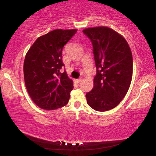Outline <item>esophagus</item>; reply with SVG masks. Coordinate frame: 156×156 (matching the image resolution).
I'll list each match as a JSON object with an SVG mask.
<instances>
[{
    "instance_id": "esophagus-1",
    "label": "esophagus",
    "mask_w": 156,
    "mask_h": 156,
    "mask_svg": "<svg viewBox=\"0 0 156 156\" xmlns=\"http://www.w3.org/2000/svg\"><path fill=\"white\" fill-rule=\"evenodd\" d=\"M76 81H77L78 83H80L81 81H82V79L80 78V79H78V80H76Z\"/></svg>"
}]
</instances>
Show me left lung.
<instances>
[{
	"instance_id": "obj_1",
	"label": "left lung",
	"mask_w": 156,
	"mask_h": 156,
	"mask_svg": "<svg viewBox=\"0 0 156 156\" xmlns=\"http://www.w3.org/2000/svg\"><path fill=\"white\" fill-rule=\"evenodd\" d=\"M93 46L96 75L94 87L86 94L87 102L98 112L118 106L130 87L133 58L127 42L112 29L97 27L84 30Z\"/></svg>"
}]
</instances>
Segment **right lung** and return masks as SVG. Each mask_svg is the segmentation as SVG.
<instances>
[{"instance_id":"obj_1","label":"right lung","mask_w":156,"mask_h":156,"mask_svg":"<svg viewBox=\"0 0 156 156\" xmlns=\"http://www.w3.org/2000/svg\"><path fill=\"white\" fill-rule=\"evenodd\" d=\"M76 30H56L34 42L25 56L23 72L25 86L37 106L53 110L65 106L73 90L72 80L69 78L62 60L63 47Z\"/></svg>"}]
</instances>
